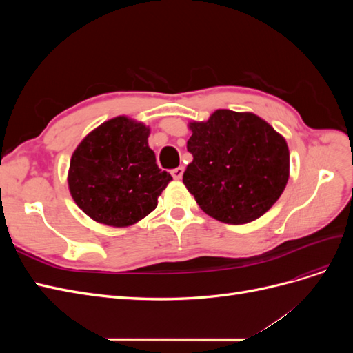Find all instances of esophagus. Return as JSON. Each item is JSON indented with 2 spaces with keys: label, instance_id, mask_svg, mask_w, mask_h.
I'll return each instance as SVG.
<instances>
[{
  "label": "esophagus",
  "instance_id": "esophagus-1",
  "mask_svg": "<svg viewBox=\"0 0 353 353\" xmlns=\"http://www.w3.org/2000/svg\"><path fill=\"white\" fill-rule=\"evenodd\" d=\"M170 174H172L174 179H181V178H183V174H184V168L183 166H178V168L170 170Z\"/></svg>",
  "mask_w": 353,
  "mask_h": 353
}]
</instances>
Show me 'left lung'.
Returning <instances> with one entry per match:
<instances>
[{
	"label": "left lung",
	"mask_w": 353,
	"mask_h": 353,
	"mask_svg": "<svg viewBox=\"0 0 353 353\" xmlns=\"http://www.w3.org/2000/svg\"><path fill=\"white\" fill-rule=\"evenodd\" d=\"M193 154L183 183L209 216L241 225L262 216L288 181L290 154L284 138L253 113L216 110L191 122Z\"/></svg>",
	"instance_id": "1"
}]
</instances>
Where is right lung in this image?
<instances>
[{
	"label": "right lung",
	"mask_w": 353,
	"mask_h": 353,
	"mask_svg": "<svg viewBox=\"0 0 353 353\" xmlns=\"http://www.w3.org/2000/svg\"><path fill=\"white\" fill-rule=\"evenodd\" d=\"M148 135L145 125L117 116L95 128L73 152L69 190L90 218L130 227L156 209L172 176L159 169Z\"/></svg>",
	"instance_id": "1"
}]
</instances>
